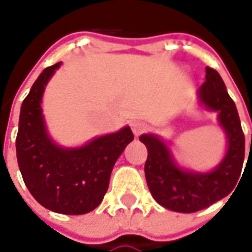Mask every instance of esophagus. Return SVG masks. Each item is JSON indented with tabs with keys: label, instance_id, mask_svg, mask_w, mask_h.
I'll use <instances>...</instances> for the list:
<instances>
[{
	"label": "esophagus",
	"instance_id": "obj_1",
	"mask_svg": "<svg viewBox=\"0 0 252 252\" xmlns=\"http://www.w3.org/2000/svg\"><path fill=\"white\" fill-rule=\"evenodd\" d=\"M146 124L144 123H142V121H132L131 124V129L132 132H133V135L135 136H139V135H142L144 131H146Z\"/></svg>",
	"mask_w": 252,
	"mask_h": 252
}]
</instances>
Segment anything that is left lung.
<instances>
[{
	"label": "left lung",
	"instance_id": "left-lung-1",
	"mask_svg": "<svg viewBox=\"0 0 252 252\" xmlns=\"http://www.w3.org/2000/svg\"><path fill=\"white\" fill-rule=\"evenodd\" d=\"M199 99L218 112V123L228 139V150L217 168L207 173L188 172L176 165L168 146L156 135H142L147 147L144 175L153 198L177 213H195L209 207L232 192L242 175L246 142L235 102L216 69L206 66V82L199 87ZM252 144V140H251Z\"/></svg>",
	"mask_w": 252,
	"mask_h": 252
}]
</instances>
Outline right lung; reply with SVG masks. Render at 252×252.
Here are the masks:
<instances>
[{
  "mask_svg": "<svg viewBox=\"0 0 252 252\" xmlns=\"http://www.w3.org/2000/svg\"><path fill=\"white\" fill-rule=\"evenodd\" d=\"M61 63L47 66L23 101L16 136L17 163L28 191L38 203L61 214L94 210L108 191L110 173L126 144L129 126L76 149H64L47 135L40 101L45 86Z\"/></svg>",
  "mask_w": 252,
  "mask_h": 252,
  "instance_id": "obj_1",
  "label": "right lung"
}]
</instances>
